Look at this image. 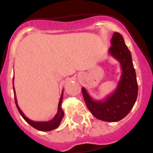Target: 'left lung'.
Returning <instances> with one entry per match:
<instances>
[{"label":"left lung","instance_id":"left-lung-1","mask_svg":"<svg viewBox=\"0 0 153 153\" xmlns=\"http://www.w3.org/2000/svg\"><path fill=\"white\" fill-rule=\"evenodd\" d=\"M108 53L118 60L122 74L117 88L102 100H95L82 87L83 98L90 113L99 120L117 122L126 117L134 106L138 96V83L132 56L120 33H113Z\"/></svg>","mask_w":153,"mask_h":153}]
</instances>
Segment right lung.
Listing matches in <instances>:
<instances>
[{
	"mask_svg": "<svg viewBox=\"0 0 153 153\" xmlns=\"http://www.w3.org/2000/svg\"><path fill=\"white\" fill-rule=\"evenodd\" d=\"M13 79H14V76L13 77ZM13 93H14V100H15V103L16 106H17V109H18L19 113L21 115V117L24 119V120L26 121L27 123L30 124L31 126H33V128H35L37 130L40 131H51L53 129H56L59 125H60V122H61L62 119H63V116H64V113H63V109L61 107L62 104V100H63V90L62 92L61 97H60V101H59V103H58V109L57 113L55 115V117L52 119V120H49V121H44V122H36V121H33V120H30L29 118L25 116L24 114L21 109H20V107L18 106V104H17V98H16V94H15V90H14V86H13Z\"/></svg>",
	"mask_w": 153,
	"mask_h": 153,
	"instance_id": "obj_1",
	"label": "right lung"
}]
</instances>
